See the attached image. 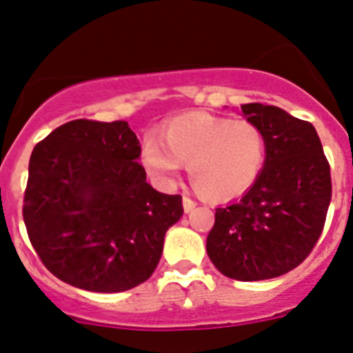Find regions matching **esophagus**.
<instances>
[{
	"instance_id": "34e87169",
	"label": "esophagus",
	"mask_w": 353,
	"mask_h": 353,
	"mask_svg": "<svg viewBox=\"0 0 353 353\" xmlns=\"http://www.w3.org/2000/svg\"><path fill=\"white\" fill-rule=\"evenodd\" d=\"M196 201L192 198H189V196H183V210L187 212V214H189V212H192L196 208Z\"/></svg>"
}]
</instances>
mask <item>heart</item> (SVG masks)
Returning <instances> with one entry per match:
<instances>
[{"label": "heart", "instance_id": "b5f03b06", "mask_svg": "<svg viewBox=\"0 0 353 353\" xmlns=\"http://www.w3.org/2000/svg\"><path fill=\"white\" fill-rule=\"evenodd\" d=\"M267 159V138L258 123L196 111L170 120L161 139L150 136L143 162L152 176L171 183L185 162L199 192L232 199L249 191Z\"/></svg>", "mask_w": 353, "mask_h": 353}]
</instances>
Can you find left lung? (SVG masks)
Masks as SVG:
<instances>
[{
  "label": "left lung",
  "mask_w": 353,
  "mask_h": 353,
  "mask_svg": "<svg viewBox=\"0 0 353 353\" xmlns=\"http://www.w3.org/2000/svg\"><path fill=\"white\" fill-rule=\"evenodd\" d=\"M242 113L263 129L267 159L239 201L215 208L207 252L226 277L261 281L290 272L310 256L325 224L332 182L310 121L258 102L242 105Z\"/></svg>",
  "instance_id": "8db88e82"
}]
</instances>
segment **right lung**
I'll list each match as a JSON object with an SVG mask.
<instances>
[{
	"label": "right lung",
	"instance_id": "1",
	"mask_svg": "<svg viewBox=\"0 0 353 353\" xmlns=\"http://www.w3.org/2000/svg\"><path fill=\"white\" fill-rule=\"evenodd\" d=\"M127 121L72 120L33 148L28 236L46 269L81 290L125 292L154 274L182 196L146 182Z\"/></svg>",
	"mask_w": 353,
	"mask_h": 353
}]
</instances>
